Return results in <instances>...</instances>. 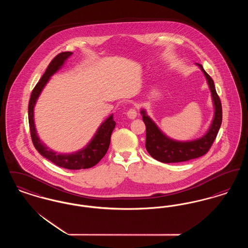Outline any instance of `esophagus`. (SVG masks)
Here are the masks:
<instances>
[{"label": "esophagus", "instance_id": "obj_1", "mask_svg": "<svg viewBox=\"0 0 248 248\" xmlns=\"http://www.w3.org/2000/svg\"><path fill=\"white\" fill-rule=\"evenodd\" d=\"M138 115V112H137V109L135 108H130L129 110L127 111V116L130 119H135Z\"/></svg>", "mask_w": 248, "mask_h": 248}]
</instances>
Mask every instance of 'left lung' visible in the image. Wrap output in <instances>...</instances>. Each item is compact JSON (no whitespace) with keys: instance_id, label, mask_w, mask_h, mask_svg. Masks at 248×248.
<instances>
[{"instance_id":"1","label":"left lung","mask_w":248,"mask_h":248,"mask_svg":"<svg viewBox=\"0 0 248 248\" xmlns=\"http://www.w3.org/2000/svg\"><path fill=\"white\" fill-rule=\"evenodd\" d=\"M198 66L207 79L215 105V116L210 129L197 140L175 141L165 137L158 129L154 122L146 115V112L142 110V120L146 125V149L151 156L159 162L165 164L185 162L207 154L220 128L222 123V106L220 98L217 94L212 78L203 70L202 65L198 64Z\"/></svg>"}]
</instances>
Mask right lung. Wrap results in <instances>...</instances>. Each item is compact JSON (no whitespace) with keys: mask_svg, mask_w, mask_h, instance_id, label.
Returning <instances> with one entry per match:
<instances>
[{"mask_svg":"<svg viewBox=\"0 0 248 248\" xmlns=\"http://www.w3.org/2000/svg\"><path fill=\"white\" fill-rule=\"evenodd\" d=\"M71 54V52H62L52 59V61L48 65L46 71L33 88L29 102V124L31 140L36 150L41 155H43L44 157H46L49 161H51L59 167L71 170H78L86 169L94 166L105 156L109 146L111 133L116 124V123L113 120V115H110L101 124V126L98 128L96 134L94 135L92 141L86 146L85 149L76 154L70 155L57 154L52 152L51 150H48L39 140L36 134L35 125L33 121V108L39 94L43 90L46 83H47L50 76H52L59 70L63 65L64 61L68 59Z\"/></svg>","mask_w":248,"mask_h":248,"instance_id":"obj_1","label":"right lung"}]
</instances>
